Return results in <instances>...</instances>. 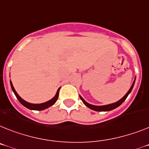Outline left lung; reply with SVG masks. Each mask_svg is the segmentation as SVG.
I'll list each match as a JSON object with an SVG mask.
<instances>
[{
    "instance_id": "8db88e82",
    "label": "left lung",
    "mask_w": 149,
    "mask_h": 149,
    "mask_svg": "<svg viewBox=\"0 0 149 149\" xmlns=\"http://www.w3.org/2000/svg\"><path fill=\"white\" fill-rule=\"evenodd\" d=\"M135 81H136V77H135L134 81H133V82H132V86H131L130 88L129 89V91L127 92V94H126V95L123 96V98H120L119 101H117V102H114V103L109 104H106V105H94V104H89V103H88L87 102H86V101L83 99V98H82L80 95H79V98H81V100H82V102H83V104H84L85 105H86V107H88V108H90V109L94 110V111H112V110L115 109V108H117V107H119L121 104L123 103L125 100L127 99V96L129 95V94L130 93L131 91H132V88H133V86H134Z\"/></svg>"
}]
</instances>
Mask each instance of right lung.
Wrapping results in <instances>:
<instances>
[{
	"instance_id": "add662e5",
	"label": "right lung",
	"mask_w": 149,
	"mask_h": 149,
	"mask_svg": "<svg viewBox=\"0 0 149 149\" xmlns=\"http://www.w3.org/2000/svg\"><path fill=\"white\" fill-rule=\"evenodd\" d=\"M10 86H11V88H12V90H13V93L15 94V95H16L17 98L19 100V102H20V103L22 104V105L24 106V107H27L28 109L34 110V111H42V110L47 109V108H48L49 107H51V106H52L53 104H55V102H57V98H58V95H59V91H60V89H61V87H60V88L57 89V92H56V95H54V97L53 98H51V100H49V101H47V102H44V103H41V104H32V103H29V102H26V101H25L24 99H22L20 96L18 94H17V92H16V90H15L14 87H13V83H12L11 80H10Z\"/></svg>"
}]
</instances>
